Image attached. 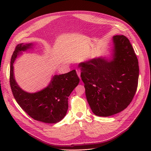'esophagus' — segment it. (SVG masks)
<instances>
[{
	"label": "esophagus",
	"mask_w": 151,
	"mask_h": 151,
	"mask_svg": "<svg viewBox=\"0 0 151 151\" xmlns=\"http://www.w3.org/2000/svg\"><path fill=\"white\" fill-rule=\"evenodd\" d=\"M76 73L78 75V76L81 79V69H76Z\"/></svg>",
	"instance_id": "1"
}]
</instances>
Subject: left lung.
Returning <instances> with one entry per match:
<instances>
[{
	"label": "left lung",
	"instance_id": "1",
	"mask_svg": "<svg viewBox=\"0 0 151 151\" xmlns=\"http://www.w3.org/2000/svg\"><path fill=\"white\" fill-rule=\"evenodd\" d=\"M114 58H94L79 64L85 95L93 112L109 116L130 104L138 85L139 63L130 41L124 35L113 37Z\"/></svg>",
	"mask_w": 151,
	"mask_h": 151
}]
</instances>
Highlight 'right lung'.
Listing matches in <instances>:
<instances>
[{
    "instance_id": "1",
    "label": "right lung",
    "mask_w": 151,
    "mask_h": 151,
    "mask_svg": "<svg viewBox=\"0 0 151 151\" xmlns=\"http://www.w3.org/2000/svg\"><path fill=\"white\" fill-rule=\"evenodd\" d=\"M32 44H20L12 54L9 82L13 96L19 106L35 120L48 124L60 121L68 109V97L78 85L79 78L76 70L55 75L44 90L35 93H27L17 85L14 76L13 64L19 52L31 48Z\"/></svg>"
}]
</instances>
